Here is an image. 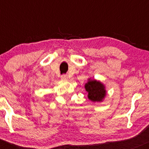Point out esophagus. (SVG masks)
Masks as SVG:
<instances>
[{"label": "esophagus", "instance_id": "obj_1", "mask_svg": "<svg viewBox=\"0 0 149 149\" xmlns=\"http://www.w3.org/2000/svg\"><path fill=\"white\" fill-rule=\"evenodd\" d=\"M61 79H63V80H67L68 79V76L66 74H63L61 76Z\"/></svg>", "mask_w": 149, "mask_h": 149}]
</instances>
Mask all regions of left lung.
Returning a JSON list of instances; mask_svg holds the SVG:
<instances>
[{
  "label": "left lung",
  "mask_w": 149,
  "mask_h": 149,
  "mask_svg": "<svg viewBox=\"0 0 149 149\" xmlns=\"http://www.w3.org/2000/svg\"><path fill=\"white\" fill-rule=\"evenodd\" d=\"M86 91L88 92V98L93 102H102L106 97L105 86L95 79H88L85 84Z\"/></svg>",
  "instance_id": "1"
}]
</instances>
